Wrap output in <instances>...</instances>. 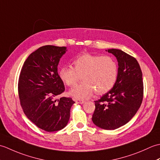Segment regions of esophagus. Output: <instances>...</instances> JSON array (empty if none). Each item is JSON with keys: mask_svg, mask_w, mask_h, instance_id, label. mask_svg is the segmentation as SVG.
Segmentation results:
<instances>
[{"mask_svg": "<svg viewBox=\"0 0 160 160\" xmlns=\"http://www.w3.org/2000/svg\"><path fill=\"white\" fill-rule=\"evenodd\" d=\"M73 100L76 102L77 104H83L84 103V101L82 100H80V99H73Z\"/></svg>", "mask_w": 160, "mask_h": 160, "instance_id": "esophagus-1", "label": "esophagus"}]
</instances>
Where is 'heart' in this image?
<instances>
[{
    "label": "heart",
    "instance_id": "1",
    "mask_svg": "<svg viewBox=\"0 0 160 160\" xmlns=\"http://www.w3.org/2000/svg\"><path fill=\"white\" fill-rule=\"evenodd\" d=\"M74 67L67 64L60 68L59 77L67 86L73 87L81 79L83 82L69 91L71 96L78 99H87L96 91L103 94L110 91L117 80L118 63L110 56L84 53L72 62Z\"/></svg>",
    "mask_w": 160,
    "mask_h": 160
}]
</instances>
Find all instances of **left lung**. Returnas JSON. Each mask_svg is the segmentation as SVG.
I'll use <instances>...</instances> for the list:
<instances>
[{"instance_id":"1","label":"left lung","mask_w":160,"mask_h":160,"mask_svg":"<svg viewBox=\"0 0 160 160\" xmlns=\"http://www.w3.org/2000/svg\"><path fill=\"white\" fill-rule=\"evenodd\" d=\"M118 62L117 80L113 88L95 101L92 116L95 125L106 130H114L130 121L143 100L142 73L137 60L123 51L108 49Z\"/></svg>"}]
</instances>
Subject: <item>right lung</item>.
<instances>
[{
    "label": "right lung",
    "mask_w": 160,
    "mask_h": 160,
    "mask_svg": "<svg viewBox=\"0 0 160 160\" xmlns=\"http://www.w3.org/2000/svg\"><path fill=\"white\" fill-rule=\"evenodd\" d=\"M66 47L45 45L32 53L25 61L18 80V95L24 113L38 128L47 132L67 126L75 102L71 98H55L64 91L58 73Z\"/></svg>",
    "instance_id": "add662e5"
}]
</instances>
